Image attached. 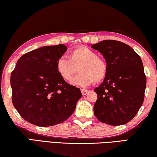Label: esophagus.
<instances>
[{
  "mask_svg": "<svg viewBox=\"0 0 157 157\" xmlns=\"http://www.w3.org/2000/svg\"><path fill=\"white\" fill-rule=\"evenodd\" d=\"M81 92H82V95H86L87 94H88L89 91H88V90H86V89H81Z\"/></svg>",
  "mask_w": 157,
  "mask_h": 157,
  "instance_id": "obj_1",
  "label": "esophagus"
}]
</instances>
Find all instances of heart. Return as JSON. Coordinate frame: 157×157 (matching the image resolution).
I'll list each match as a JSON object with an SVG mask.
<instances>
[{"mask_svg": "<svg viewBox=\"0 0 157 157\" xmlns=\"http://www.w3.org/2000/svg\"><path fill=\"white\" fill-rule=\"evenodd\" d=\"M57 72L64 80H71L77 71L79 73L72 80L73 84L87 86L93 82L99 83L105 78L107 65L105 61L98 57L94 50L87 47H79L71 51L67 57L57 60Z\"/></svg>", "mask_w": 157, "mask_h": 157, "instance_id": "heart-1", "label": "heart"}]
</instances>
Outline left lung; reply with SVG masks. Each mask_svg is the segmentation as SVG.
Segmentation results:
<instances>
[{"label": "left lung", "mask_w": 157, "mask_h": 157, "mask_svg": "<svg viewBox=\"0 0 157 157\" xmlns=\"http://www.w3.org/2000/svg\"><path fill=\"white\" fill-rule=\"evenodd\" d=\"M91 48L103 55L107 65L104 81L94 89L98 95L95 116L110 125L129 123L144 100L146 76L142 60L132 48L121 41L104 40Z\"/></svg>", "instance_id": "obj_1"}]
</instances>
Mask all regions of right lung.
Segmentation results:
<instances>
[{
    "mask_svg": "<svg viewBox=\"0 0 157 157\" xmlns=\"http://www.w3.org/2000/svg\"><path fill=\"white\" fill-rule=\"evenodd\" d=\"M67 50L63 44L39 48L17 61L10 78L12 103L30 123L49 127L72 115L82 97L80 89L68 84L57 72V60Z\"/></svg>",
    "mask_w": 157,
    "mask_h": 157,
    "instance_id": "add662e5",
    "label": "right lung"
}]
</instances>
